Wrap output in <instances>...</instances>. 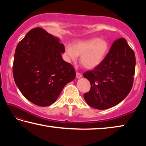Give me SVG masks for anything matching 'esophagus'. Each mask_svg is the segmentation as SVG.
Returning a JSON list of instances; mask_svg holds the SVG:
<instances>
[{
    "label": "esophagus",
    "mask_w": 146,
    "mask_h": 146,
    "mask_svg": "<svg viewBox=\"0 0 146 146\" xmlns=\"http://www.w3.org/2000/svg\"><path fill=\"white\" fill-rule=\"evenodd\" d=\"M82 75H81V74L80 73H78V72H76V77L77 78H81L82 77Z\"/></svg>",
    "instance_id": "34e87169"
}]
</instances>
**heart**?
I'll return each mask as SVG.
<instances>
[{
  "mask_svg": "<svg viewBox=\"0 0 146 146\" xmlns=\"http://www.w3.org/2000/svg\"><path fill=\"white\" fill-rule=\"evenodd\" d=\"M66 57L68 62H75L78 56L80 62L87 69L97 68L104 60L110 49L108 42L105 39L91 38L75 42L72 46L65 47Z\"/></svg>",
  "mask_w": 146,
  "mask_h": 146,
  "instance_id": "heart-1",
  "label": "heart"
}]
</instances>
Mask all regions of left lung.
I'll return each instance as SVG.
<instances>
[{"label": "left lung", "mask_w": 146, "mask_h": 146, "mask_svg": "<svg viewBox=\"0 0 146 146\" xmlns=\"http://www.w3.org/2000/svg\"><path fill=\"white\" fill-rule=\"evenodd\" d=\"M135 64V53L126 40H116L102 62L84 73L91 84L90 91L84 94L88 104L103 110L122 101L131 90Z\"/></svg>", "instance_id": "1"}]
</instances>
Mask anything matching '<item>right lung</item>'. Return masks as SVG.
<instances>
[{
	"label": "right lung",
	"mask_w": 146,
	"mask_h": 146,
	"mask_svg": "<svg viewBox=\"0 0 146 146\" xmlns=\"http://www.w3.org/2000/svg\"><path fill=\"white\" fill-rule=\"evenodd\" d=\"M64 52L59 38L41 28L31 29L17 44L14 80L24 97L34 104H52L64 86L75 79V69L62 57Z\"/></svg>",
	"instance_id": "right-lung-1"
}]
</instances>
